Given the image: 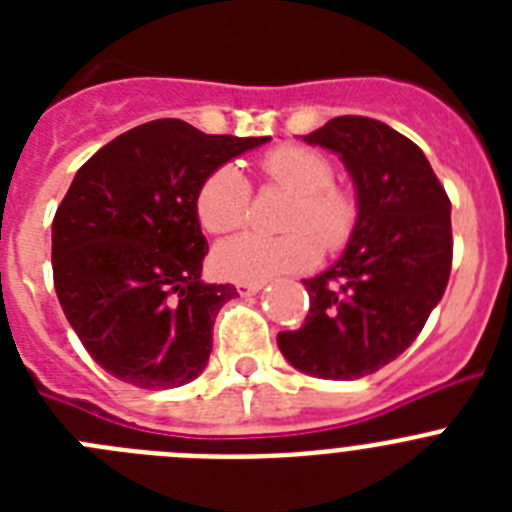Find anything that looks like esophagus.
I'll return each instance as SVG.
<instances>
[{
	"label": "esophagus",
	"instance_id": "34e87169",
	"mask_svg": "<svg viewBox=\"0 0 512 512\" xmlns=\"http://www.w3.org/2000/svg\"><path fill=\"white\" fill-rule=\"evenodd\" d=\"M238 295L241 297H253V295H259L261 289H264V284H238Z\"/></svg>",
	"mask_w": 512,
	"mask_h": 512
}]
</instances>
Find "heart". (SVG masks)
<instances>
[{"label": "heart", "instance_id": "b5f03b06", "mask_svg": "<svg viewBox=\"0 0 512 512\" xmlns=\"http://www.w3.org/2000/svg\"><path fill=\"white\" fill-rule=\"evenodd\" d=\"M264 171L271 182L295 194L282 238L235 235L212 253L215 271L228 282L264 284L279 274L312 269L320 261L324 243L338 251L356 228L359 205L354 194L333 184L336 171L323 153L302 146L274 148L264 156ZM251 202V187L238 166L225 164L212 171L197 192V217L210 233H233L243 228Z\"/></svg>", "mask_w": 512, "mask_h": 512}]
</instances>
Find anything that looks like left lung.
<instances>
[{"mask_svg":"<svg viewBox=\"0 0 512 512\" xmlns=\"http://www.w3.org/2000/svg\"><path fill=\"white\" fill-rule=\"evenodd\" d=\"M336 153L354 182L359 217L346 251L318 277L305 325L279 333L302 374L359 379L418 338L451 274V202L413 140L372 117L343 115L302 135Z\"/></svg>","mask_w":512,"mask_h":512,"instance_id":"8db88e82","label":"left lung"}]
</instances>
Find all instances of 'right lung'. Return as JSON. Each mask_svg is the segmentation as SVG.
Instances as JSON below:
<instances>
[{"mask_svg": "<svg viewBox=\"0 0 512 512\" xmlns=\"http://www.w3.org/2000/svg\"><path fill=\"white\" fill-rule=\"evenodd\" d=\"M269 140L153 120L76 171L53 217V284L104 372L143 390L205 372L217 312L238 292L202 282L207 241L194 202L212 171Z\"/></svg>", "mask_w": 512, "mask_h": 512, "instance_id": "1", "label": "right lung"}]
</instances>
